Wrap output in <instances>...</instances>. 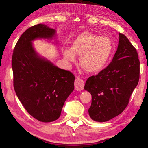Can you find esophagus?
I'll use <instances>...</instances> for the list:
<instances>
[{
  "label": "esophagus",
  "instance_id": "34e87169",
  "mask_svg": "<svg viewBox=\"0 0 148 148\" xmlns=\"http://www.w3.org/2000/svg\"><path fill=\"white\" fill-rule=\"evenodd\" d=\"M74 86L75 89H76L77 91H81V90L84 89V81L82 79L80 78L79 77H77L76 80H75Z\"/></svg>",
  "mask_w": 148,
  "mask_h": 148
}]
</instances>
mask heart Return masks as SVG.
Here are the masks:
<instances>
[{
  "instance_id": "heart-1",
  "label": "heart",
  "mask_w": 148,
  "mask_h": 148,
  "mask_svg": "<svg viewBox=\"0 0 148 148\" xmlns=\"http://www.w3.org/2000/svg\"><path fill=\"white\" fill-rule=\"evenodd\" d=\"M113 51V42L109 37L84 32L73 41L71 48L64 49L63 56L72 62H76V56H81V66L88 73L96 74L105 68Z\"/></svg>"
}]
</instances>
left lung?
Segmentation results:
<instances>
[{"instance_id":"8db88e82","label":"left lung","mask_w":148,"mask_h":148,"mask_svg":"<svg viewBox=\"0 0 148 148\" xmlns=\"http://www.w3.org/2000/svg\"><path fill=\"white\" fill-rule=\"evenodd\" d=\"M140 78L137 50L123 34L112 62L96 76L87 79L84 89L92 95L88 110L94 121L104 122L126 108Z\"/></svg>"}]
</instances>
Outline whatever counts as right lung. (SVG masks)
Wrapping results in <instances>:
<instances>
[{"mask_svg": "<svg viewBox=\"0 0 148 148\" xmlns=\"http://www.w3.org/2000/svg\"><path fill=\"white\" fill-rule=\"evenodd\" d=\"M56 31L43 24L27 29L14 47L13 83L17 97L28 113L42 122L59 118L74 89V75L39 57L32 47L36 38H52Z\"/></svg>", "mask_w": 148, "mask_h": 148, "instance_id": "obj_1", "label": "right lung"}]
</instances>
